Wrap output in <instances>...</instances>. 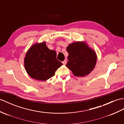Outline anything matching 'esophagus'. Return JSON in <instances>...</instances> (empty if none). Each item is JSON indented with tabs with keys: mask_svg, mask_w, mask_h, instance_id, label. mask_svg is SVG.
<instances>
[{
	"mask_svg": "<svg viewBox=\"0 0 124 124\" xmlns=\"http://www.w3.org/2000/svg\"><path fill=\"white\" fill-rule=\"evenodd\" d=\"M62 62V64H64V65H66V63H67L66 60H64V61H63Z\"/></svg>",
	"mask_w": 124,
	"mask_h": 124,
	"instance_id": "34e87169",
	"label": "esophagus"
}]
</instances>
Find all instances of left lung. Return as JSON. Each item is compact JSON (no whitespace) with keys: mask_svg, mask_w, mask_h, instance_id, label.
I'll list each match as a JSON object with an SVG mask.
<instances>
[{"mask_svg":"<svg viewBox=\"0 0 124 124\" xmlns=\"http://www.w3.org/2000/svg\"><path fill=\"white\" fill-rule=\"evenodd\" d=\"M66 49L68 53L66 67L74 75L86 76L94 69L97 60V54L86 43L77 41L70 44Z\"/></svg>","mask_w":124,"mask_h":124,"instance_id":"obj_1","label":"left lung"}]
</instances>
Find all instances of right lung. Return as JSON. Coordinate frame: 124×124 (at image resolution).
Returning a JSON list of instances; mask_svg holds the SVG:
<instances>
[{
	"mask_svg": "<svg viewBox=\"0 0 124 124\" xmlns=\"http://www.w3.org/2000/svg\"><path fill=\"white\" fill-rule=\"evenodd\" d=\"M56 51L50 50L45 42L36 43L27 51L24 67L27 74L37 80L46 81L54 76L62 63L57 59Z\"/></svg>",
	"mask_w": 124,
	"mask_h": 124,
	"instance_id": "1",
	"label": "right lung"
}]
</instances>
